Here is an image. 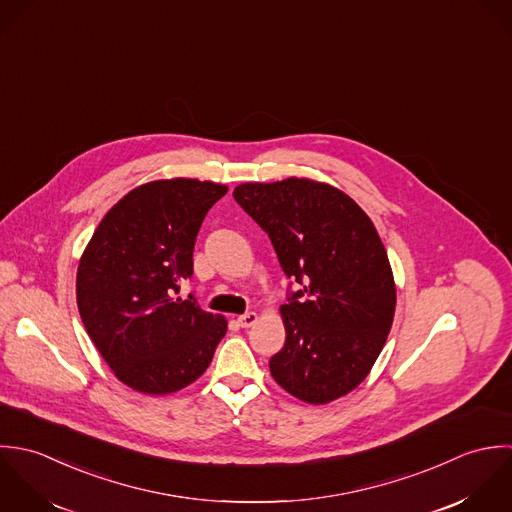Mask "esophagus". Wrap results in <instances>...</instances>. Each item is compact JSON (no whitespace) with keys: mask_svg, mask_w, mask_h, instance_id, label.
Here are the masks:
<instances>
[{"mask_svg":"<svg viewBox=\"0 0 512 512\" xmlns=\"http://www.w3.org/2000/svg\"><path fill=\"white\" fill-rule=\"evenodd\" d=\"M257 320H259V314H257V312H245V314H241V316L237 318V322H239L243 328L253 326Z\"/></svg>","mask_w":512,"mask_h":512,"instance_id":"1","label":"esophagus"}]
</instances>
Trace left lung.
I'll list each match as a JSON object with an SVG mask.
<instances>
[{
  "label": "left lung",
  "instance_id": "8db88e82",
  "mask_svg": "<svg viewBox=\"0 0 512 512\" xmlns=\"http://www.w3.org/2000/svg\"><path fill=\"white\" fill-rule=\"evenodd\" d=\"M233 198L301 285L281 307L287 340L269 360L271 376L312 406L346 396L370 374L396 312L394 273L372 219L342 190L308 178L239 184Z\"/></svg>",
  "mask_w": 512,
  "mask_h": 512
}]
</instances>
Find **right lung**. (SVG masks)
<instances>
[{
  "instance_id": "obj_1",
  "label": "right lung",
  "mask_w": 512,
  "mask_h": 512,
  "mask_svg": "<svg viewBox=\"0 0 512 512\" xmlns=\"http://www.w3.org/2000/svg\"><path fill=\"white\" fill-rule=\"evenodd\" d=\"M227 186L192 178L142 184L112 205L77 269L83 324L114 376L148 394H174L196 382L227 332L221 314L190 295L194 245L205 213Z\"/></svg>"
}]
</instances>
